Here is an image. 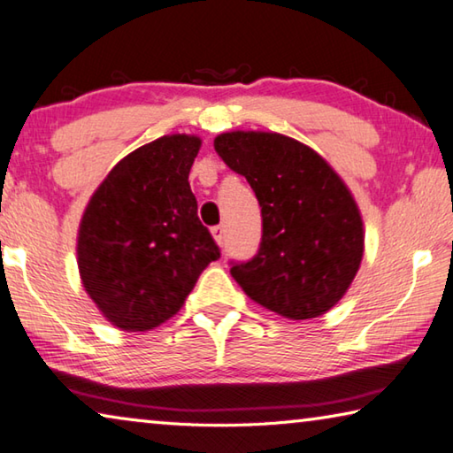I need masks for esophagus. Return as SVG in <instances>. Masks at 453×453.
<instances>
[{
    "mask_svg": "<svg viewBox=\"0 0 453 453\" xmlns=\"http://www.w3.org/2000/svg\"><path fill=\"white\" fill-rule=\"evenodd\" d=\"M211 233L214 236V241H217V244H222V241H225V228H222V226H212Z\"/></svg>",
    "mask_w": 453,
    "mask_h": 453,
    "instance_id": "obj_1",
    "label": "esophagus"
}]
</instances>
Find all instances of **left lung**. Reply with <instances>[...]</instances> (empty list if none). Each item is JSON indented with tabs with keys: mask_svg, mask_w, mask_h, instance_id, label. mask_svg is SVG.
<instances>
[{
	"mask_svg": "<svg viewBox=\"0 0 453 453\" xmlns=\"http://www.w3.org/2000/svg\"><path fill=\"white\" fill-rule=\"evenodd\" d=\"M214 150L261 204V247L249 263L233 265L236 283L293 321L327 313L351 287L365 249L351 190L321 154L277 132H225Z\"/></svg>",
	"mask_w": 453,
	"mask_h": 453,
	"instance_id": "1",
	"label": "left lung"
}]
</instances>
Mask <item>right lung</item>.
Instances as JSON below:
<instances>
[{
	"instance_id": "right-lung-1",
	"label": "right lung",
	"mask_w": 453,
	"mask_h": 453,
	"mask_svg": "<svg viewBox=\"0 0 453 453\" xmlns=\"http://www.w3.org/2000/svg\"><path fill=\"white\" fill-rule=\"evenodd\" d=\"M200 144L198 136L168 134L136 148L81 214V285L118 329L150 331L168 321L220 257L188 182Z\"/></svg>"
}]
</instances>
